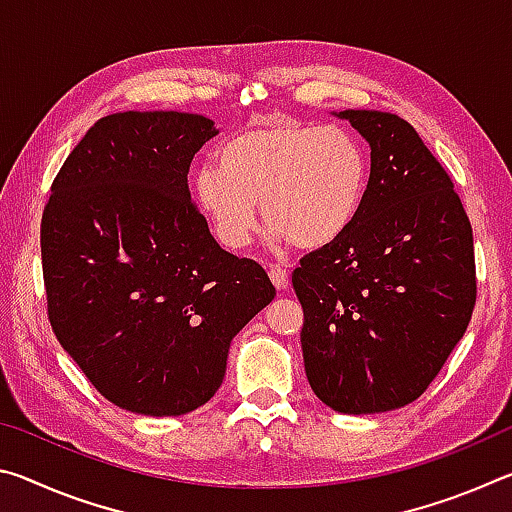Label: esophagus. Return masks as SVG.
I'll use <instances>...</instances> for the list:
<instances>
[{
    "mask_svg": "<svg viewBox=\"0 0 512 512\" xmlns=\"http://www.w3.org/2000/svg\"><path fill=\"white\" fill-rule=\"evenodd\" d=\"M268 277H271V282L275 284V289H280V291L289 289V273H287V268L271 266V268H268Z\"/></svg>",
    "mask_w": 512,
    "mask_h": 512,
    "instance_id": "34e87169",
    "label": "esophagus"
}]
</instances>
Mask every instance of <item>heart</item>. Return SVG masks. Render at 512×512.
I'll return each instance as SVG.
<instances>
[{
	"label": "heart",
	"instance_id": "obj_1",
	"mask_svg": "<svg viewBox=\"0 0 512 512\" xmlns=\"http://www.w3.org/2000/svg\"><path fill=\"white\" fill-rule=\"evenodd\" d=\"M221 167L194 173L196 203L225 248L250 244L257 203L273 241L320 248L357 216L368 185L361 142L341 126L268 117L223 144Z\"/></svg>",
	"mask_w": 512,
	"mask_h": 512
}]
</instances>
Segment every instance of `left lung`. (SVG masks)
<instances>
[{
  "instance_id": "left-lung-1",
  "label": "left lung",
  "mask_w": 512,
  "mask_h": 512,
  "mask_svg": "<svg viewBox=\"0 0 512 512\" xmlns=\"http://www.w3.org/2000/svg\"><path fill=\"white\" fill-rule=\"evenodd\" d=\"M370 144V178L341 237L300 259V343L311 391L350 415L427 391L470 325L472 225L415 128L379 110L334 112Z\"/></svg>"
}]
</instances>
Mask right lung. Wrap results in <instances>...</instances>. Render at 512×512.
Listing matches in <instances>:
<instances>
[{
    "label": "right lung",
    "instance_id": "right-lung-1",
    "mask_svg": "<svg viewBox=\"0 0 512 512\" xmlns=\"http://www.w3.org/2000/svg\"><path fill=\"white\" fill-rule=\"evenodd\" d=\"M219 135L192 112H117L67 155L40 225L49 323L119 409L185 415L219 391L228 350L275 298L192 203L194 155Z\"/></svg>",
    "mask_w": 512,
    "mask_h": 512
}]
</instances>
